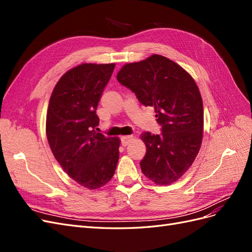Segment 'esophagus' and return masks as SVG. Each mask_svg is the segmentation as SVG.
I'll return each instance as SVG.
<instances>
[{
	"instance_id": "1",
	"label": "esophagus",
	"mask_w": 252,
	"mask_h": 252,
	"mask_svg": "<svg viewBox=\"0 0 252 252\" xmlns=\"http://www.w3.org/2000/svg\"><path fill=\"white\" fill-rule=\"evenodd\" d=\"M132 140V135H124L121 138V144L123 146H127V145L131 142Z\"/></svg>"
}]
</instances>
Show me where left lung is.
I'll return each instance as SVG.
<instances>
[{"mask_svg":"<svg viewBox=\"0 0 252 252\" xmlns=\"http://www.w3.org/2000/svg\"><path fill=\"white\" fill-rule=\"evenodd\" d=\"M117 79L141 104L155 108L162 127L161 134H141L146 145L142 172L156 184H171L189 169L201 148L204 110L199 88L180 65L158 55L124 65Z\"/></svg>","mask_w":252,"mask_h":252,"instance_id":"left-lung-1","label":"left lung"}]
</instances>
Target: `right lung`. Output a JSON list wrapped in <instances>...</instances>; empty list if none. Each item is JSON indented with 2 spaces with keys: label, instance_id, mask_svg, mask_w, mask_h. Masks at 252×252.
<instances>
[{
  "label": "right lung",
  "instance_id": "obj_1",
  "mask_svg": "<svg viewBox=\"0 0 252 252\" xmlns=\"http://www.w3.org/2000/svg\"><path fill=\"white\" fill-rule=\"evenodd\" d=\"M116 64L84 63L68 70L53 89L46 134L53 156L69 177L88 189L104 186L119 161V138L95 129L96 108Z\"/></svg>",
  "mask_w": 252,
  "mask_h": 252
}]
</instances>
